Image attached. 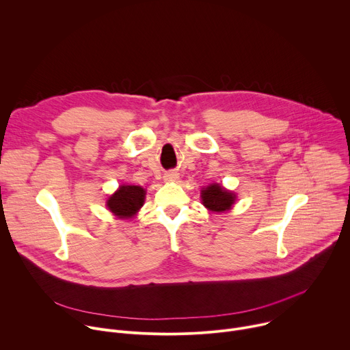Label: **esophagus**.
<instances>
[{
  "instance_id": "34e87169",
  "label": "esophagus",
  "mask_w": 350,
  "mask_h": 350,
  "mask_svg": "<svg viewBox=\"0 0 350 350\" xmlns=\"http://www.w3.org/2000/svg\"><path fill=\"white\" fill-rule=\"evenodd\" d=\"M177 178H178V173H176V172H169L165 174L166 181H176Z\"/></svg>"
}]
</instances>
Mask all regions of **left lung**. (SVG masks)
I'll use <instances>...</instances> for the list:
<instances>
[{
  "instance_id": "obj_1",
  "label": "left lung",
  "mask_w": 350,
  "mask_h": 350,
  "mask_svg": "<svg viewBox=\"0 0 350 350\" xmlns=\"http://www.w3.org/2000/svg\"><path fill=\"white\" fill-rule=\"evenodd\" d=\"M201 193L202 204L212 212H226L235 202V195L219 184H211Z\"/></svg>"
}]
</instances>
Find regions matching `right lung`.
Instances as JSON below:
<instances>
[{
    "mask_svg": "<svg viewBox=\"0 0 350 350\" xmlns=\"http://www.w3.org/2000/svg\"><path fill=\"white\" fill-rule=\"evenodd\" d=\"M145 189L138 185H122L109 199L108 208L120 219H130L142 206Z\"/></svg>",
    "mask_w": 350,
    "mask_h": 350,
    "instance_id": "right-lung-1",
    "label": "right lung"
}]
</instances>
